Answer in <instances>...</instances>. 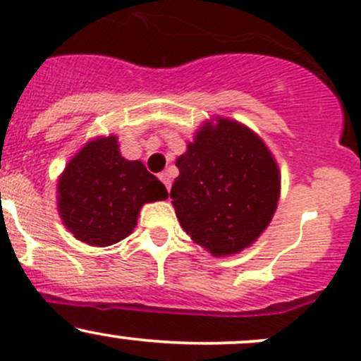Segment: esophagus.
I'll return each instance as SVG.
<instances>
[{
	"label": "esophagus",
	"instance_id": "esophagus-1",
	"mask_svg": "<svg viewBox=\"0 0 361 361\" xmlns=\"http://www.w3.org/2000/svg\"><path fill=\"white\" fill-rule=\"evenodd\" d=\"M159 180L163 181L164 186H166V190H168V192H169V188H171V178H169L168 173H166V171L159 173Z\"/></svg>",
	"mask_w": 361,
	"mask_h": 361
}]
</instances>
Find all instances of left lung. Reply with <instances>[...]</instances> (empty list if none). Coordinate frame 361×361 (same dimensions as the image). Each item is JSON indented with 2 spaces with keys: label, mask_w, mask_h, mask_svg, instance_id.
Wrapping results in <instances>:
<instances>
[{
  "label": "left lung",
  "mask_w": 361,
  "mask_h": 361,
  "mask_svg": "<svg viewBox=\"0 0 361 361\" xmlns=\"http://www.w3.org/2000/svg\"><path fill=\"white\" fill-rule=\"evenodd\" d=\"M171 193L190 238L214 256L234 255L263 233L279 204L280 175L270 151L241 123H207L178 157Z\"/></svg>",
  "instance_id": "8db88e82"
}]
</instances>
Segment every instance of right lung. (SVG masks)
I'll use <instances>...</instances> for the list:
<instances>
[{
    "instance_id": "1",
    "label": "right lung",
    "mask_w": 361,
    "mask_h": 361,
    "mask_svg": "<svg viewBox=\"0 0 361 361\" xmlns=\"http://www.w3.org/2000/svg\"><path fill=\"white\" fill-rule=\"evenodd\" d=\"M59 214L74 238L91 246L126 239L140 207L168 198L166 186L140 161L120 156L117 137L97 139L73 157L62 173Z\"/></svg>"
}]
</instances>
